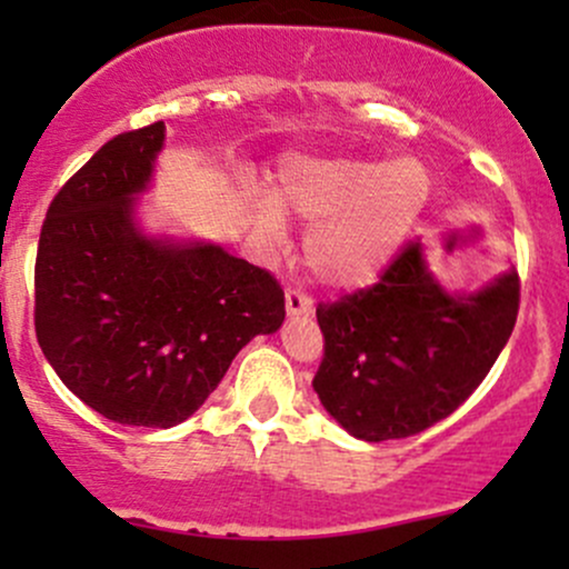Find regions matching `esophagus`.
Wrapping results in <instances>:
<instances>
[{
	"label": "esophagus",
	"instance_id": "obj_1",
	"mask_svg": "<svg viewBox=\"0 0 569 569\" xmlns=\"http://www.w3.org/2000/svg\"><path fill=\"white\" fill-rule=\"evenodd\" d=\"M286 312L289 316H310L312 299L299 289H286Z\"/></svg>",
	"mask_w": 569,
	"mask_h": 569
}]
</instances>
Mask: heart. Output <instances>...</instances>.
<instances>
[{"instance_id":"obj_1","label":"heart","mask_w":569,"mask_h":569,"mask_svg":"<svg viewBox=\"0 0 569 569\" xmlns=\"http://www.w3.org/2000/svg\"><path fill=\"white\" fill-rule=\"evenodd\" d=\"M420 160L293 158L280 162L270 200L257 219L278 232L280 219L302 221L307 264L329 286H358L377 278L396 257L430 198Z\"/></svg>"}]
</instances>
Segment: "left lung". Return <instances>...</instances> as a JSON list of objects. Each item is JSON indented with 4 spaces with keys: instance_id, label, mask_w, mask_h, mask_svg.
Here are the masks:
<instances>
[{
    "instance_id": "left-lung-1",
    "label": "left lung",
    "mask_w": 569,
    "mask_h": 569,
    "mask_svg": "<svg viewBox=\"0 0 569 569\" xmlns=\"http://www.w3.org/2000/svg\"><path fill=\"white\" fill-rule=\"evenodd\" d=\"M519 276L447 291L411 240L380 283L318 305L323 409L361 441L407 439L449 417L479 388L511 337Z\"/></svg>"
}]
</instances>
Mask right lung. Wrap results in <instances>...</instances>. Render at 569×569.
Here are the masks:
<instances>
[{
    "label": "right lung",
    "instance_id": "add662e5",
    "mask_svg": "<svg viewBox=\"0 0 569 569\" xmlns=\"http://www.w3.org/2000/svg\"><path fill=\"white\" fill-rule=\"evenodd\" d=\"M162 141L152 122L103 143L50 202L37 248L39 348L71 393L120 426L184 422L232 358L286 318L262 267L141 230L136 198Z\"/></svg>",
    "mask_w": 569,
    "mask_h": 569
}]
</instances>
